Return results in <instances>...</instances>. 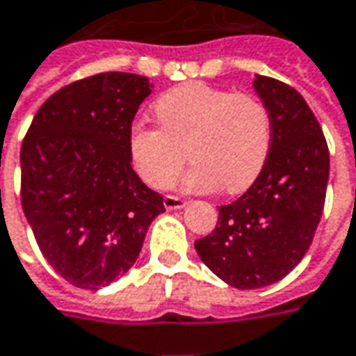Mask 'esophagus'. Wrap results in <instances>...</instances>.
I'll use <instances>...</instances> for the list:
<instances>
[{
  "instance_id": "obj_1",
  "label": "esophagus",
  "mask_w": 356,
  "mask_h": 356,
  "mask_svg": "<svg viewBox=\"0 0 356 356\" xmlns=\"http://www.w3.org/2000/svg\"><path fill=\"white\" fill-rule=\"evenodd\" d=\"M185 200L179 197H173V195H168V197L163 198V207L168 210H179V209H185Z\"/></svg>"
}]
</instances>
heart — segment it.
Returning a JSON list of instances; mask_svg holds the SVG:
<instances>
[{
  "label": "heart",
  "mask_w": 356,
  "mask_h": 356,
  "mask_svg": "<svg viewBox=\"0 0 356 356\" xmlns=\"http://www.w3.org/2000/svg\"><path fill=\"white\" fill-rule=\"evenodd\" d=\"M154 113L159 127L134 122L128 132L132 163L149 187H171L188 156L195 163L185 177L188 191L239 193L269 159L270 111L251 93L193 81L158 97Z\"/></svg>",
  "instance_id": "heart-1"
}]
</instances>
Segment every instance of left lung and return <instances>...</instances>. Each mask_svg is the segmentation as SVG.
Here are the masks:
<instances>
[{"instance_id": "obj_1", "label": "left lung", "mask_w": 356, "mask_h": 356, "mask_svg": "<svg viewBox=\"0 0 356 356\" xmlns=\"http://www.w3.org/2000/svg\"><path fill=\"white\" fill-rule=\"evenodd\" d=\"M253 89L273 118L269 159L236 202L220 207L212 234L195 241L202 263L241 290L269 286L302 261L330 179L327 142L304 97L267 76H255Z\"/></svg>"}]
</instances>
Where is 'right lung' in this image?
<instances>
[{
    "mask_svg": "<svg viewBox=\"0 0 356 356\" xmlns=\"http://www.w3.org/2000/svg\"><path fill=\"white\" fill-rule=\"evenodd\" d=\"M154 89L105 72L62 87L21 147V202L44 259L77 289L115 282L136 263L163 197L132 169L128 132Z\"/></svg>",
    "mask_w": 356,
    "mask_h": 356,
    "instance_id": "add662e5",
    "label": "right lung"
}]
</instances>
